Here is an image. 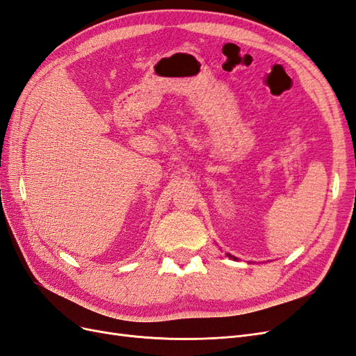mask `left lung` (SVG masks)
Wrapping results in <instances>:
<instances>
[{
  "mask_svg": "<svg viewBox=\"0 0 356 356\" xmlns=\"http://www.w3.org/2000/svg\"><path fill=\"white\" fill-rule=\"evenodd\" d=\"M229 257H230V258H233V260H236V258H234V257H232V255H230V254H229Z\"/></svg>",
  "mask_w": 356,
  "mask_h": 356,
  "instance_id": "left-lung-1",
  "label": "left lung"
}]
</instances>
